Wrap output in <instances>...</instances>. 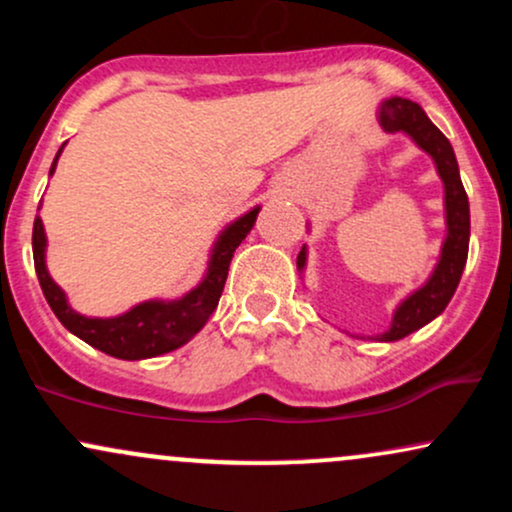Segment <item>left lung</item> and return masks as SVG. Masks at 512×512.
I'll use <instances>...</instances> for the list:
<instances>
[{"label":"left lung","instance_id":"1","mask_svg":"<svg viewBox=\"0 0 512 512\" xmlns=\"http://www.w3.org/2000/svg\"><path fill=\"white\" fill-rule=\"evenodd\" d=\"M378 122L387 134H407V137L433 158L438 178L443 180V207H445V240L440 245V257L433 272L419 289H414L397 305L392 313L390 327L383 334H375V342H397L407 334L421 330L431 320L448 308L450 298L455 296L457 284L464 264H467L469 250V199L460 180L455 151L445 139V134L428 120L419 103L407 98H385L378 105ZM308 262V248L298 252L296 267L305 272Z\"/></svg>","mask_w":512,"mask_h":512}]
</instances>
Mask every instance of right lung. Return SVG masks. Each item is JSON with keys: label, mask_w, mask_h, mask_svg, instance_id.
<instances>
[{"label": "right lung", "mask_w": 512, "mask_h": 512, "mask_svg": "<svg viewBox=\"0 0 512 512\" xmlns=\"http://www.w3.org/2000/svg\"><path fill=\"white\" fill-rule=\"evenodd\" d=\"M64 144L57 151L55 161H52L50 175L55 173ZM257 214H260V207H252L223 228L219 238L211 245L207 272H204L202 281H199L195 289L187 291L185 296L173 298V301H163V298L142 301L134 305V308H129L127 313L115 317H86L76 313L72 305H69L67 293L55 284V279L48 272V264H45L48 236H45V226L40 216H35L33 223L35 274H38L40 289H43L45 301L50 303L52 313L76 337L84 339L93 349L103 351L108 356L122 358V361L154 358L180 349L182 344L190 342L207 325L211 313L219 305L233 252H236L238 245L252 231Z\"/></svg>", "instance_id": "obj_1"}]
</instances>
